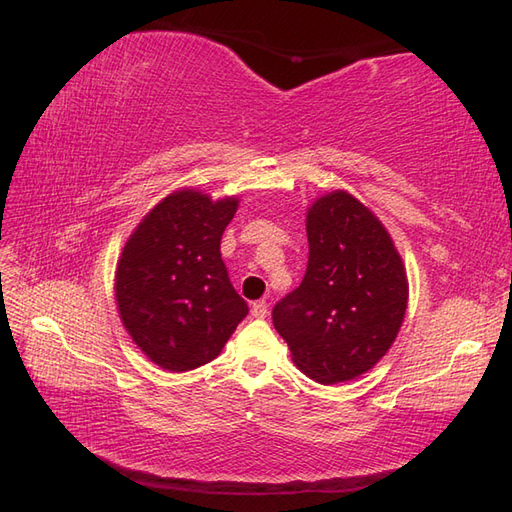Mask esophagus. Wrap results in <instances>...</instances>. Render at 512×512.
Returning <instances> with one entry per match:
<instances>
[{
	"label": "esophagus",
	"mask_w": 512,
	"mask_h": 512,
	"mask_svg": "<svg viewBox=\"0 0 512 512\" xmlns=\"http://www.w3.org/2000/svg\"><path fill=\"white\" fill-rule=\"evenodd\" d=\"M251 313H253V318H257V320L266 318L268 316V303H266V300H257V303H253Z\"/></svg>",
	"instance_id": "esophagus-1"
}]
</instances>
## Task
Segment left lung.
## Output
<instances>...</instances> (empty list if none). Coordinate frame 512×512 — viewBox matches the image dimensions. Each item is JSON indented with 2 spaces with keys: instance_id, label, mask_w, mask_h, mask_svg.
<instances>
[{
  "instance_id": "left-lung-1",
  "label": "left lung",
  "mask_w": 512,
  "mask_h": 512,
  "mask_svg": "<svg viewBox=\"0 0 512 512\" xmlns=\"http://www.w3.org/2000/svg\"><path fill=\"white\" fill-rule=\"evenodd\" d=\"M307 240L305 277L274 305L272 322L307 376L344 383L368 372L396 339L406 272L381 220L348 192L311 205Z\"/></svg>"
}]
</instances>
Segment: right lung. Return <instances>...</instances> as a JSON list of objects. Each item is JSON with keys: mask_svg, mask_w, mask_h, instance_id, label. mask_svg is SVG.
Returning <instances> with one entry per match:
<instances>
[{"mask_svg": "<svg viewBox=\"0 0 512 512\" xmlns=\"http://www.w3.org/2000/svg\"><path fill=\"white\" fill-rule=\"evenodd\" d=\"M238 201L181 190L166 196L127 240L116 303L131 339L153 363L188 372L220 355L248 313L229 281L220 238Z\"/></svg>", "mask_w": 512, "mask_h": 512, "instance_id": "add662e5", "label": "right lung"}]
</instances>
